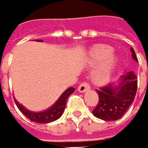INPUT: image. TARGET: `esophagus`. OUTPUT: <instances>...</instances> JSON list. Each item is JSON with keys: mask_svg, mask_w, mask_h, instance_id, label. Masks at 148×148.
<instances>
[{"mask_svg": "<svg viewBox=\"0 0 148 148\" xmlns=\"http://www.w3.org/2000/svg\"><path fill=\"white\" fill-rule=\"evenodd\" d=\"M91 87L90 85H89V84L85 83V82H84V83H82L79 86H78V91L80 92H85L86 91L90 90Z\"/></svg>", "mask_w": 148, "mask_h": 148, "instance_id": "34e87169", "label": "esophagus"}]
</instances>
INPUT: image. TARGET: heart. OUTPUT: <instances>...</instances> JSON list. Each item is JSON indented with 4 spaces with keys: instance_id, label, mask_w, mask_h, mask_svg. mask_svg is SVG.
<instances>
[{
    "instance_id": "b5f03b06",
    "label": "heart",
    "mask_w": 148,
    "mask_h": 148,
    "mask_svg": "<svg viewBox=\"0 0 148 148\" xmlns=\"http://www.w3.org/2000/svg\"><path fill=\"white\" fill-rule=\"evenodd\" d=\"M88 62L90 65L99 64L92 73V78L96 83L104 84L111 77L117 64V57L113 55L112 47L105 45H97L89 51Z\"/></svg>"
}]
</instances>
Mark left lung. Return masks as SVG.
<instances>
[{"label": "left lung", "instance_id": "1", "mask_svg": "<svg viewBox=\"0 0 148 148\" xmlns=\"http://www.w3.org/2000/svg\"><path fill=\"white\" fill-rule=\"evenodd\" d=\"M132 58L138 62L133 47ZM138 88V77L133 72L120 76L118 84H110L96 90L99 102L92 110L93 115L102 120H117L122 118L134 101Z\"/></svg>", "mask_w": 148, "mask_h": 148}]
</instances>
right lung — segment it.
<instances>
[{
    "instance_id": "1",
    "label": "right lung",
    "mask_w": 148,
    "mask_h": 148,
    "mask_svg": "<svg viewBox=\"0 0 148 148\" xmlns=\"http://www.w3.org/2000/svg\"><path fill=\"white\" fill-rule=\"evenodd\" d=\"M37 41L39 42L42 40L37 39ZM75 89L73 87H70L66 89V91H64L62 93V95L58 98L56 103H54L51 107L46 110L39 111V112L30 111L29 110H27L25 107H23L22 105L18 101H17L15 99L14 101L18 110H21L27 118L29 119L31 121L37 122V123H49V122L55 121V120L58 119L62 116V114L64 111L65 106H66V101H67L68 97L70 96V94H72L75 92Z\"/></svg>"
}]
</instances>
